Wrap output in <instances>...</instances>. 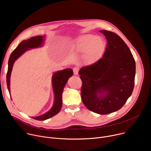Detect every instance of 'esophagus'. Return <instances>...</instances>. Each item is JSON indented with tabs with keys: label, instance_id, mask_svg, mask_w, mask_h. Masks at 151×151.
<instances>
[{
	"label": "esophagus",
	"instance_id": "esophagus-1",
	"mask_svg": "<svg viewBox=\"0 0 151 151\" xmlns=\"http://www.w3.org/2000/svg\"><path fill=\"white\" fill-rule=\"evenodd\" d=\"M73 73L75 75H78L79 72V69L78 68H73Z\"/></svg>",
	"mask_w": 151,
	"mask_h": 151
}]
</instances>
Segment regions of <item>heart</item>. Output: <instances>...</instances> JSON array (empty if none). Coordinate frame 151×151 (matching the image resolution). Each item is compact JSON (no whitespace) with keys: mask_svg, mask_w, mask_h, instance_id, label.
<instances>
[{"mask_svg":"<svg viewBox=\"0 0 151 151\" xmlns=\"http://www.w3.org/2000/svg\"><path fill=\"white\" fill-rule=\"evenodd\" d=\"M106 48L104 39L91 34L84 35L73 42L70 51L82 56L83 63L86 66H92L99 62L103 57Z\"/></svg>","mask_w":151,"mask_h":151,"instance_id":"b5f03b06","label":"heart"}]
</instances>
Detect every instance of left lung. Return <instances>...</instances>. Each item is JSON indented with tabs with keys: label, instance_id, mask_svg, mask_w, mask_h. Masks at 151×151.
I'll return each instance as SVG.
<instances>
[{
	"label": "left lung",
	"instance_id": "8db88e82",
	"mask_svg": "<svg viewBox=\"0 0 151 151\" xmlns=\"http://www.w3.org/2000/svg\"><path fill=\"white\" fill-rule=\"evenodd\" d=\"M107 41L103 58L82 68L81 97L87 108L101 115L118 111L130 97L134 86L136 63L124 41L116 33L100 30Z\"/></svg>",
	"mask_w": 151,
	"mask_h": 151
}]
</instances>
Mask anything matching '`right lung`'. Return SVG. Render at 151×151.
Returning a JSON list of instances; mask_svg holds the SVG:
<instances>
[{
  "label": "right lung",
  "instance_id": "1",
  "mask_svg": "<svg viewBox=\"0 0 151 151\" xmlns=\"http://www.w3.org/2000/svg\"><path fill=\"white\" fill-rule=\"evenodd\" d=\"M44 41L45 36H34L27 40H23L11 54L8 61V68L6 75L7 87L10 95V78L14 63L26 51L32 48L42 47L43 44H44ZM73 73L72 69H66L54 73L52 77V89L54 94V101L53 105L47 112L38 116H32V118L39 121L46 120L57 115L60 111L63 103L62 93L63 89L64 88V86L68 82V79L73 75Z\"/></svg>",
  "mask_w": 151,
  "mask_h": 151
}]
</instances>
